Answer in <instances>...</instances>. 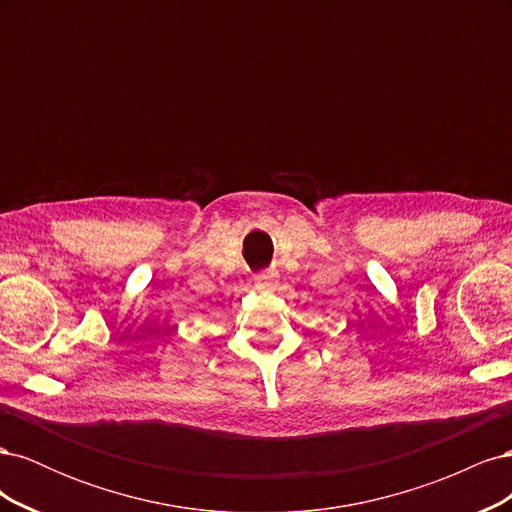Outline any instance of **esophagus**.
Wrapping results in <instances>:
<instances>
[{"instance_id":"obj_1","label":"esophagus","mask_w":512,"mask_h":512,"mask_svg":"<svg viewBox=\"0 0 512 512\" xmlns=\"http://www.w3.org/2000/svg\"><path fill=\"white\" fill-rule=\"evenodd\" d=\"M256 290H260V292H267V290H273L275 286H277V273H273V271H267V273H262V275H258V280H256Z\"/></svg>"}]
</instances>
